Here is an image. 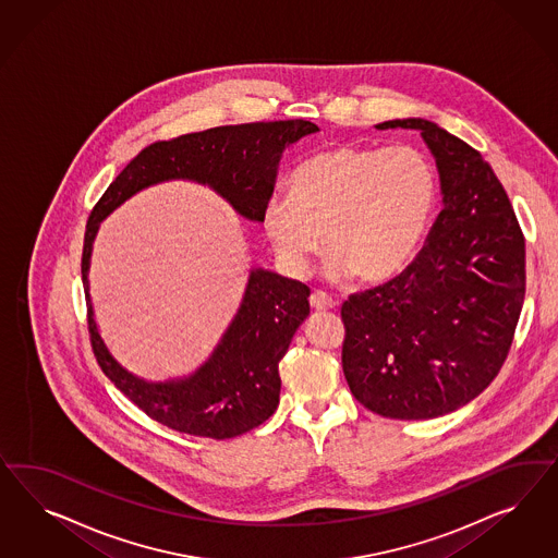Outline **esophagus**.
<instances>
[{
  "label": "esophagus",
  "instance_id": "obj_1",
  "mask_svg": "<svg viewBox=\"0 0 558 558\" xmlns=\"http://www.w3.org/2000/svg\"><path fill=\"white\" fill-rule=\"evenodd\" d=\"M311 308L313 311H333L336 308V301L329 299L322 290H315L311 294Z\"/></svg>",
  "mask_w": 558,
  "mask_h": 558
}]
</instances>
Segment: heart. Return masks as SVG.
Returning <instances> with one entry per match:
<instances>
[{
	"label": "heart",
	"mask_w": 558,
	"mask_h": 558,
	"mask_svg": "<svg viewBox=\"0 0 558 558\" xmlns=\"http://www.w3.org/2000/svg\"><path fill=\"white\" fill-rule=\"evenodd\" d=\"M432 163L409 145H339L306 157L288 196L266 204L262 225L280 264L303 274L325 250L331 278L385 282L417 252L436 208Z\"/></svg>",
	"instance_id": "heart-1"
}]
</instances>
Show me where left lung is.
<instances>
[{"mask_svg":"<svg viewBox=\"0 0 558 558\" xmlns=\"http://www.w3.org/2000/svg\"><path fill=\"white\" fill-rule=\"evenodd\" d=\"M444 208L422 252L341 306V366L357 403L390 420H434L471 403L506 362L525 294V241L483 155L423 119Z\"/></svg>","mask_w":558,"mask_h":558,"instance_id":"obj_1","label":"left lung"}]
</instances>
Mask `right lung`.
Returning a JSON list of instances; mask_svg holds the SVG:
<instances>
[{
  "label": "right lung",
  "mask_w": 558,
  "mask_h": 558,
  "mask_svg": "<svg viewBox=\"0 0 558 558\" xmlns=\"http://www.w3.org/2000/svg\"><path fill=\"white\" fill-rule=\"evenodd\" d=\"M317 131L319 126L308 120H274L157 141L120 171L94 206L82 254L92 350L101 372L153 422L180 434L227 439L270 420L280 401L278 364L308 317L311 290L299 280L254 268L235 319L203 366L186 378L147 383L120 366L94 322L87 270L101 220L143 187L166 180H194L219 192L241 217L262 222L282 151Z\"/></svg>",
  "instance_id": "add662e5"
}]
</instances>
